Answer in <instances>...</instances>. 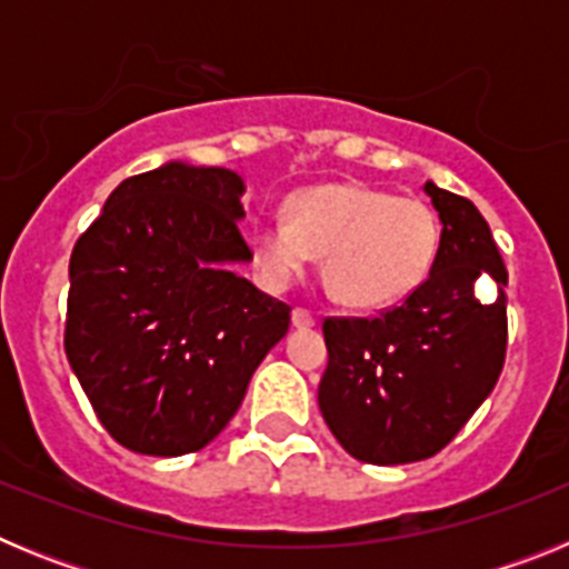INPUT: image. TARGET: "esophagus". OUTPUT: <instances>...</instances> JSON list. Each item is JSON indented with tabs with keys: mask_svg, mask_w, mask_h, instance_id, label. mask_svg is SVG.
Instances as JSON below:
<instances>
[{
	"mask_svg": "<svg viewBox=\"0 0 569 569\" xmlns=\"http://www.w3.org/2000/svg\"><path fill=\"white\" fill-rule=\"evenodd\" d=\"M293 325H296V328H313L316 316L310 313L308 308H296L293 310Z\"/></svg>",
	"mask_w": 569,
	"mask_h": 569,
	"instance_id": "obj_1",
	"label": "esophagus"
}]
</instances>
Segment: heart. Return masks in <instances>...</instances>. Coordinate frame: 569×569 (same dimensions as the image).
Wrapping results in <instances>:
<instances>
[{
  "mask_svg": "<svg viewBox=\"0 0 569 569\" xmlns=\"http://www.w3.org/2000/svg\"><path fill=\"white\" fill-rule=\"evenodd\" d=\"M433 208L410 196L328 182L288 196L284 219L259 222L250 233L261 276L284 288L321 256L330 296L347 308H393L425 284L439 253Z\"/></svg>",
  "mask_w": 569,
  "mask_h": 569,
  "instance_id": "obj_1",
  "label": "heart"
}]
</instances>
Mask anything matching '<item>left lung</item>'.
I'll use <instances>...</instances> for the list:
<instances>
[{
  "instance_id": "left-lung-1",
  "label": "left lung",
  "mask_w": 569,
  "mask_h": 569,
  "mask_svg": "<svg viewBox=\"0 0 569 569\" xmlns=\"http://www.w3.org/2000/svg\"><path fill=\"white\" fill-rule=\"evenodd\" d=\"M441 219L433 270L379 316L325 319L319 407L330 433L367 465L430 459L490 396L507 353V268L485 216L425 184ZM496 280V297H487Z\"/></svg>"
}]
</instances>
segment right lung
Listing matches in <instances>:
<instances>
[{"label": "right lung", "mask_w": 569, "mask_h": 569, "mask_svg": "<svg viewBox=\"0 0 569 569\" xmlns=\"http://www.w3.org/2000/svg\"><path fill=\"white\" fill-rule=\"evenodd\" d=\"M241 193L224 168L130 176L70 253L64 353L104 430L133 453L210 445L288 333V305L230 268L253 259Z\"/></svg>", "instance_id": "add662e5"}]
</instances>
